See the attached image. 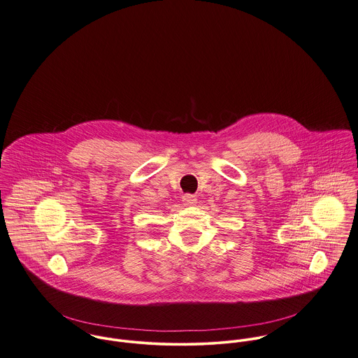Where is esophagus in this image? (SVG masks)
I'll list each match as a JSON object with an SVG mask.
<instances>
[{"label":"esophagus","instance_id":"esophagus-1","mask_svg":"<svg viewBox=\"0 0 358 358\" xmlns=\"http://www.w3.org/2000/svg\"><path fill=\"white\" fill-rule=\"evenodd\" d=\"M182 201H184V204H187V206H194V204L198 201V199H196L195 195L187 194V195L182 196Z\"/></svg>","mask_w":358,"mask_h":358}]
</instances>
